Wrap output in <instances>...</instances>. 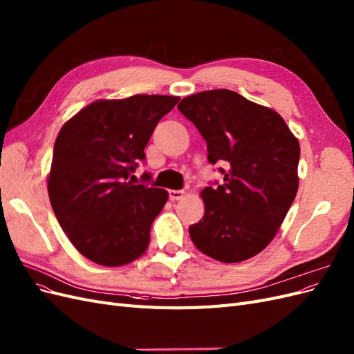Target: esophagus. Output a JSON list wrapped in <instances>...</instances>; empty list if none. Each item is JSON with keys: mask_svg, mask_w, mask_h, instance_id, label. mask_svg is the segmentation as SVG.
<instances>
[{"mask_svg": "<svg viewBox=\"0 0 354 354\" xmlns=\"http://www.w3.org/2000/svg\"><path fill=\"white\" fill-rule=\"evenodd\" d=\"M168 195H169L171 201H180L185 198L186 192L185 190H168Z\"/></svg>", "mask_w": 354, "mask_h": 354, "instance_id": "obj_1", "label": "esophagus"}]
</instances>
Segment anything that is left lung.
Here are the masks:
<instances>
[{
	"instance_id": "obj_1",
	"label": "left lung",
	"mask_w": 354,
	"mask_h": 354,
	"mask_svg": "<svg viewBox=\"0 0 354 354\" xmlns=\"http://www.w3.org/2000/svg\"><path fill=\"white\" fill-rule=\"evenodd\" d=\"M178 111L207 142L221 183L201 192L205 214L189 234L196 248L221 263H239L272 242L298 190L299 145L283 118L230 90L185 97Z\"/></svg>"
}]
</instances>
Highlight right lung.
Wrapping results in <instances>:
<instances>
[{"label":"right lung","mask_w":354,"mask_h":354,"mask_svg":"<svg viewBox=\"0 0 354 354\" xmlns=\"http://www.w3.org/2000/svg\"><path fill=\"white\" fill-rule=\"evenodd\" d=\"M180 97L137 94L97 100L62 127L53 149L48 196L63 232L100 266L134 261L151 241V226L168 192L130 180L146 159L155 127Z\"/></svg>","instance_id":"add662e5"}]
</instances>
